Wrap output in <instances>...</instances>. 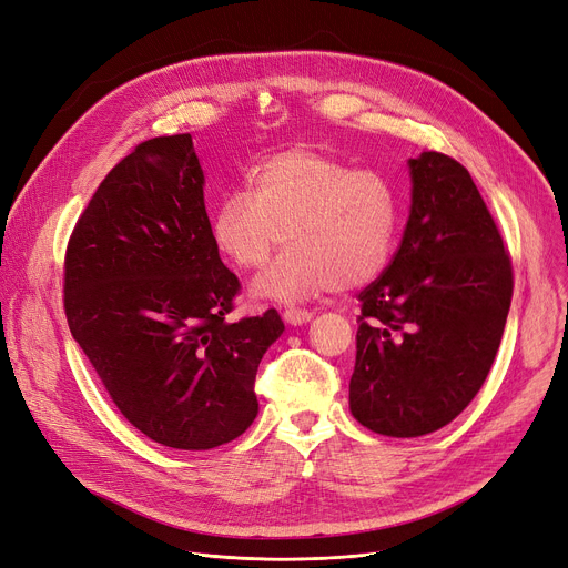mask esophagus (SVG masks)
<instances>
[{
    "label": "esophagus",
    "mask_w": 568,
    "mask_h": 568,
    "mask_svg": "<svg viewBox=\"0 0 568 568\" xmlns=\"http://www.w3.org/2000/svg\"><path fill=\"white\" fill-rule=\"evenodd\" d=\"M311 317H313V313H311V311H306V308H294V306H290V308H285V311H283V320H285L287 325H292V327L306 325Z\"/></svg>",
    "instance_id": "obj_1"
}]
</instances>
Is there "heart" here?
I'll return each mask as SVG.
<instances>
[{
	"label": "heart",
	"mask_w": 568,
	"mask_h": 568,
	"mask_svg": "<svg viewBox=\"0 0 568 568\" xmlns=\"http://www.w3.org/2000/svg\"><path fill=\"white\" fill-rule=\"evenodd\" d=\"M402 225V202L378 169L351 164L315 145H292L260 162L251 192L223 196L213 241L236 268H262L255 300L300 302L323 290H355L387 266Z\"/></svg>",
	"instance_id": "obj_1"
}]
</instances>
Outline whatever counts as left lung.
Returning <instances> with one entry per match:
<instances>
[{
	"label": "left lung",
	"instance_id": "left-lung-1",
	"mask_svg": "<svg viewBox=\"0 0 568 568\" xmlns=\"http://www.w3.org/2000/svg\"><path fill=\"white\" fill-rule=\"evenodd\" d=\"M397 255L359 292L351 413L383 436H425L471 404L497 357L513 266L471 174L427 151L408 160Z\"/></svg>",
	"mask_w": 568,
	"mask_h": 568
}]
</instances>
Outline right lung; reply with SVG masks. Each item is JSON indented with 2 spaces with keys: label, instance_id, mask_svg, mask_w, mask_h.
<instances>
[{
  "label": "right lung",
  "instance_id": "right-lung-1",
  "mask_svg": "<svg viewBox=\"0 0 568 568\" xmlns=\"http://www.w3.org/2000/svg\"><path fill=\"white\" fill-rule=\"evenodd\" d=\"M239 290L213 241L190 134L122 158L67 245L71 336L118 410L166 448H217L257 417V366L285 325L276 308L227 320Z\"/></svg>",
  "mask_w": 568,
  "mask_h": 568
}]
</instances>
